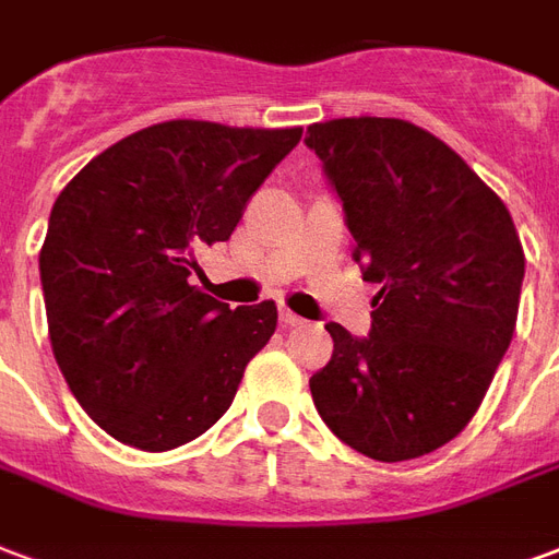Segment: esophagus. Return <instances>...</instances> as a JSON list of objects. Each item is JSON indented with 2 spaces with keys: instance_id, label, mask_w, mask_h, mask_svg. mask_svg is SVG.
<instances>
[{
  "instance_id": "esophagus-1",
  "label": "esophagus",
  "mask_w": 559,
  "mask_h": 559,
  "mask_svg": "<svg viewBox=\"0 0 559 559\" xmlns=\"http://www.w3.org/2000/svg\"><path fill=\"white\" fill-rule=\"evenodd\" d=\"M278 320H281V325H284V329H296V325H301V317L299 313H293V311H287V308H281V313H278Z\"/></svg>"
}]
</instances>
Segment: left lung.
Returning <instances> with one entry per match:
<instances>
[{"label": "left lung", "instance_id": "left-lung-1", "mask_svg": "<svg viewBox=\"0 0 559 559\" xmlns=\"http://www.w3.org/2000/svg\"><path fill=\"white\" fill-rule=\"evenodd\" d=\"M305 144L379 284L370 334L329 322L313 406L343 444L406 462L456 438L515 332L524 251L510 210L432 132L400 118H337Z\"/></svg>", "mask_w": 559, "mask_h": 559}]
</instances>
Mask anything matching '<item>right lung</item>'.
I'll return each mask as SVG.
<instances>
[{"mask_svg":"<svg viewBox=\"0 0 559 559\" xmlns=\"http://www.w3.org/2000/svg\"><path fill=\"white\" fill-rule=\"evenodd\" d=\"M299 139V127L153 123L61 189L40 248L49 341L73 396L111 438L180 448L234 403L275 332V301L230 311L189 275Z\"/></svg>","mask_w":559,"mask_h":559,"instance_id":"right-lung-1","label":"right lung"}]
</instances>
